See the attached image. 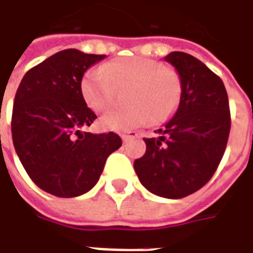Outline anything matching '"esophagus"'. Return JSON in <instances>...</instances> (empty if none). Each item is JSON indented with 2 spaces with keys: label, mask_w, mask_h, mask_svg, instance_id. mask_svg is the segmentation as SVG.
<instances>
[{
  "label": "esophagus",
  "mask_w": 253,
  "mask_h": 253,
  "mask_svg": "<svg viewBox=\"0 0 253 253\" xmlns=\"http://www.w3.org/2000/svg\"><path fill=\"white\" fill-rule=\"evenodd\" d=\"M122 139H123V142H127L130 141V139H132V138H135L136 134L135 132H125V134H121Z\"/></svg>",
  "instance_id": "esophagus-1"
}]
</instances>
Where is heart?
I'll return each instance as SVG.
<instances>
[{"label":"heart","mask_w":253,"mask_h":253,"mask_svg":"<svg viewBox=\"0 0 253 253\" xmlns=\"http://www.w3.org/2000/svg\"><path fill=\"white\" fill-rule=\"evenodd\" d=\"M126 87V107L107 112L100 126L108 131H130L162 123L173 117L181 102L182 84L173 69L142 56L118 57L87 71L80 82V95L85 106L95 112L111 107L114 88Z\"/></svg>","instance_id":"heart-1"}]
</instances>
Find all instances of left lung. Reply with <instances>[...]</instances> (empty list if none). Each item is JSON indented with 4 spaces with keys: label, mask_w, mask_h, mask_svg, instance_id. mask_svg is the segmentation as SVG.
<instances>
[{
    "label": "left lung",
    "mask_w": 253,
    "mask_h": 253,
    "mask_svg": "<svg viewBox=\"0 0 253 253\" xmlns=\"http://www.w3.org/2000/svg\"><path fill=\"white\" fill-rule=\"evenodd\" d=\"M165 60L177 69L181 102L158 138H145V155L134 169L149 192L160 197H186L207 184L225 151L231 112L222 80L203 61L185 52Z\"/></svg>",
    "instance_id": "obj_1"
}]
</instances>
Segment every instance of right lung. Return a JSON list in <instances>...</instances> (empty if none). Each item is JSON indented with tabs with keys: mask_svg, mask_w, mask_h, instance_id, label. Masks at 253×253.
<instances>
[{
	"mask_svg": "<svg viewBox=\"0 0 253 253\" xmlns=\"http://www.w3.org/2000/svg\"><path fill=\"white\" fill-rule=\"evenodd\" d=\"M106 55L64 49L29 69L14 98L12 138L28 175L57 197H78L96 185L118 134H92L96 115L80 95L84 72Z\"/></svg>",
	"mask_w": 253,
	"mask_h": 253,
	"instance_id": "add662e5",
	"label": "right lung"
}]
</instances>
